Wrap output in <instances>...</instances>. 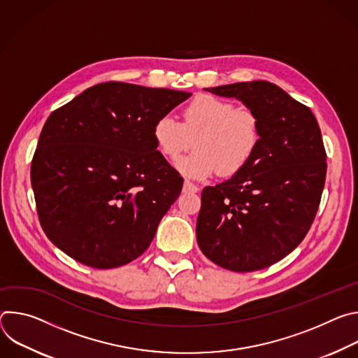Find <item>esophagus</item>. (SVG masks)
<instances>
[{"instance_id": "obj_1", "label": "esophagus", "mask_w": 358, "mask_h": 358, "mask_svg": "<svg viewBox=\"0 0 358 358\" xmlns=\"http://www.w3.org/2000/svg\"><path fill=\"white\" fill-rule=\"evenodd\" d=\"M198 189H199L198 185H195L194 182H191V181H188V180L184 181V185H182V191H184V192H196Z\"/></svg>"}]
</instances>
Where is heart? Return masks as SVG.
Masks as SVG:
<instances>
[{"mask_svg":"<svg viewBox=\"0 0 358 358\" xmlns=\"http://www.w3.org/2000/svg\"><path fill=\"white\" fill-rule=\"evenodd\" d=\"M262 137L261 119L248 108H235L229 100L202 94L182 112V123L166 115L152 127L157 150L174 162L192 145L195 151L178 160L176 167L184 176L202 180L217 170L232 176L255 156Z\"/></svg>","mask_w":358,"mask_h":358,"instance_id":"1","label":"heart"}]
</instances>
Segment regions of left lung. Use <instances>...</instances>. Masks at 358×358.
<instances>
[{
	"mask_svg": "<svg viewBox=\"0 0 358 358\" xmlns=\"http://www.w3.org/2000/svg\"><path fill=\"white\" fill-rule=\"evenodd\" d=\"M257 112L261 144L229 180L206 187L196 220L199 249L232 272L268 268L309 232L324 181L326 151L312 110L275 83L239 82L206 89Z\"/></svg>",
	"mask_w": 358,
	"mask_h": 358,
	"instance_id": "obj_1",
	"label": "left lung"
}]
</instances>
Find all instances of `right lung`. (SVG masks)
Returning <instances> with one entry per match:
<instances>
[{"instance_id": "obj_1", "label": "right lung", "mask_w": 358, "mask_h": 358, "mask_svg": "<svg viewBox=\"0 0 358 358\" xmlns=\"http://www.w3.org/2000/svg\"><path fill=\"white\" fill-rule=\"evenodd\" d=\"M189 96L106 82L50 113L31 164L39 222L50 242L96 269L140 257L182 188L152 127Z\"/></svg>"}]
</instances>
